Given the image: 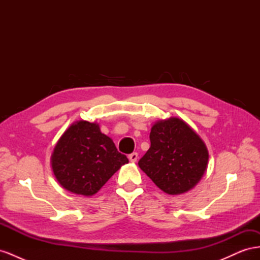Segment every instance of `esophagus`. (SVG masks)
<instances>
[{"label": "esophagus", "mask_w": 260, "mask_h": 260, "mask_svg": "<svg viewBox=\"0 0 260 260\" xmlns=\"http://www.w3.org/2000/svg\"><path fill=\"white\" fill-rule=\"evenodd\" d=\"M138 157H139L138 153H132V154L129 155V159H130V161H132V162H136V161L138 160Z\"/></svg>", "instance_id": "34e87169"}]
</instances>
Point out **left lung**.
<instances>
[{"label":"left lung","mask_w":260,"mask_h":260,"mask_svg":"<svg viewBox=\"0 0 260 260\" xmlns=\"http://www.w3.org/2000/svg\"><path fill=\"white\" fill-rule=\"evenodd\" d=\"M151 147L139 167L161 191L170 195L190 191L205 174L208 151L190 125L171 117L157 121L149 133Z\"/></svg>","instance_id":"8db88e82"}]
</instances>
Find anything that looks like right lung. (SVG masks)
Segmentation results:
<instances>
[{"label": "right lung", "mask_w": 260, "mask_h": 260, "mask_svg": "<svg viewBox=\"0 0 260 260\" xmlns=\"http://www.w3.org/2000/svg\"><path fill=\"white\" fill-rule=\"evenodd\" d=\"M127 156L117 151L113 140L99 124L74 122L54 147L51 165L58 183L67 191L92 196L98 193L122 165Z\"/></svg>", "instance_id": "right-lung-1"}]
</instances>
